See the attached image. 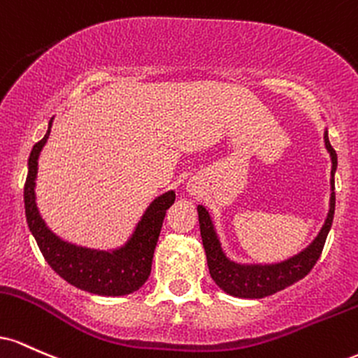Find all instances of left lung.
<instances>
[{
    "instance_id": "8db88e82",
    "label": "left lung",
    "mask_w": 358,
    "mask_h": 358,
    "mask_svg": "<svg viewBox=\"0 0 358 358\" xmlns=\"http://www.w3.org/2000/svg\"><path fill=\"white\" fill-rule=\"evenodd\" d=\"M324 145L331 155V191L335 189V176L336 171V152L330 145L328 140V131H324ZM199 215V230L201 238H203V247L206 252L208 268L216 284L228 294L236 296V298L247 299H260L266 296L275 294L277 291H282L291 284L298 282L304 275L309 274L315 264L318 262L321 252H323L324 242H327L328 231H330L333 223V215H335V192H331L330 198V211L324 222L323 228L315 238V242L304 248L292 259L284 260L280 264H272V266H242L227 259L223 254L222 245H220L218 236H216L215 228H213L211 218L208 215L206 208L198 206Z\"/></svg>"
}]
</instances>
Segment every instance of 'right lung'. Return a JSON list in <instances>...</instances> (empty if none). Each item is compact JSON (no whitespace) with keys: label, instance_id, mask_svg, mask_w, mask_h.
Listing matches in <instances>:
<instances>
[{"label":"right lung","instance_id":"1","mask_svg":"<svg viewBox=\"0 0 358 358\" xmlns=\"http://www.w3.org/2000/svg\"><path fill=\"white\" fill-rule=\"evenodd\" d=\"M50 127L52 120L45 136L31 148L30 159H28L25 191H23L28 228L43 259L64 280L92 294L123 296L138 291L150 275L152 259H154L164 216L176 201L174 191L159 196L148 206L130 242L120 250L96 252L62 242L45 227L35 204L37 160L40 150L49 138Z\"/></svg>","mask_w":358,"mask_h":358}]
</instances>
